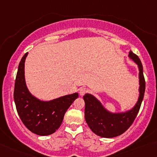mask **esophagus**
Instances as JSON below:
<instances>
[{
  "mask_svg": "<svg viewBox=\"0 0 157 157\" xmlns=\"http://www.w3.org/2000/svg\"><path fill=\"white\" fill-rule=\"evenodd\" d=\"M88 92H89V90H88L87 88L82 87L80 89V95H84V94H86Z\"/></svg>",
  "mask_w": 157,
  "mask_h": 157,
  "instance_id": "1",
  "label": "esophagus"
}]
</instances>
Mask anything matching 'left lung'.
Here are the masks:
<instances>
[{
	"instance_id": "1",
	"label": "left lung",
	"mask_w": 157,
	"mask_h": 157,
	"mask_svg": "<svg viewBox=\"0 0 157 157\" xmlns=\"http://www.w3.org/2000/svg\"><path fill=\"white\" fill-rule=\"evenodd\" d=\"M129 56L136 62L139 68V98L137 104L130 111L119 114H113L106 111L94 96L86 94L85 101V119L89 128L99 136L113 138L121 135L133 123L136 118L145 91V80L143 75V66L140 59L131 51Z\"/></svg>"
}]
</instances>
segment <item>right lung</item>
I'll return each instance as SVG.
<instances>
[{
	"label": "right lung",
	"mask_w": 157,
	"mask_h": 157,
	"mask_svg": "<svg viewBox=\"0 0 157 157\" xmlns=\"http://www.w3.org/2000/svg\"><path fill=\"white\" fill-rule=\"evenodd\" d=\"M26 53L18 65L14 88V101L17 112L25 126L39 136L51 135L61 125L65 113L78 93L63 96L49 102H43L31 95L25 80Z\"/></svg>",
	"instance_id": "right-lung-1"
}]
</instances>
